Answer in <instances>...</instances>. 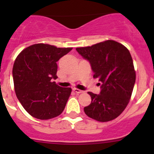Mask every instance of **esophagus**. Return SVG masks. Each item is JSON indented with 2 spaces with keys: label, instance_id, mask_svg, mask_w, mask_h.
<instances>
[{
  "label": "esophagus",
  "instance_id": "esophagus-1",
  "mask_svg": "<svg viewBox=\"0 0 154 154\" xmlns=\"http://www.w3.org/2000/svg\"><path fill=\"white\" fill-rule=\"evenodd\" d=\"M73 91H74V92L77 93V94H80V93L83 92V91H82V90H80V89H78V88H73Z\"/></svg>",
  "mask_w": 154,
  "mask_h": 154
}]
</instances>
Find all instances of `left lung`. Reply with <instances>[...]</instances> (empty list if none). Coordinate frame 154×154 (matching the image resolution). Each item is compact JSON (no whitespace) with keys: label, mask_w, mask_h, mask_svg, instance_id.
Here are the masks:
<instances>
[{"label":"left lung","mask_w":154,"mask_h":154,"mask_svg":"<svg viewBox=\"0 0 154 154\" xmlns=\"http://www.w3.org/2000/svg\"><path fill=\"white\" fill-rule=\"evenodd\" d=\"M76 50L89 62L93 77L98 79L101 88L99 94L88 91L91 102L84 107L85 113L100 122L116 119L128 104L136 82L130 51L113 40Z\"/></svg>","instance_id":"8db88e82"}]
</instances>
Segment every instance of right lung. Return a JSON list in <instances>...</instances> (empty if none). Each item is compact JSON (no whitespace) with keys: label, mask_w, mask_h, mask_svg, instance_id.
I'll return each mask as SVG.
<instances>
[{"label":"right lung","mask_w":154,"mask_h":154,"mask_svg":"<svg viewBox=\"0 0 154 154\" xmlns=\"http://www.w3.org/2000/svg\"><path fill=\"white\" fill-rule=\"evenodd\" d=\"M72 50L48 44H35L23 50L12 68L15 94L30 116L48 120L60 116L71 92V88L60 87L57 62Z\"/></svg>","instance_id":"add662e5"}]
</instances>
